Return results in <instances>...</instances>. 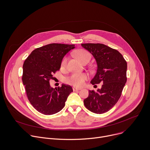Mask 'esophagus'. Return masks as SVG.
I'll return each instance as SVG.
<instances>
[{"mask_svg": "<svg viewBox=\"0 0 150 150\" xmlns=\"http://www.w3.org/2000/svg\"><path fill=\"white\" fill-rule=\"evenodd\" d=\"M81 88H76V87H73V91H79L80 90Z\"/></svg>", "mask_w": 150, "mask_h": 150, "instance_id": "esophagus-1", "label": "esophagus"}]
</instances>
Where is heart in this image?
I'll list each match as a JSON object with an SVG mask.
<instances>
[{"label": "heart", "mask_w": 150, "mask_h": 150, "mask_svg": "<svg viewBox=\"0 0 150 150\" xmlns=\"http://www.w3.org/2000/svg\"><path fill=\"white\" fill-rule=\"evenodd\" d=\"M76 57L83 63L91 59V54L87 50L80 49L75 52ZM67 63V57H64L61 62V67L65 68ZM87 75L85 74L75 73L66 79V82L75 87H81L87 79Z\"/></svg>", "instance_id": "1"}]
</instances>
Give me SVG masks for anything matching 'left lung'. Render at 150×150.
<instances>
[{
	"label": "left lung",
	"instance_id": "1",
	"mask_svg": "<svg viewBox=\"0 0 150 150\" xmlns=\"http://www.w3.org/2000/svg\"><path fill=\"white\" fill-rule=\"evenodd\" d=\"M81 46L97 62V73L91 83L96 87V84L103 83L96 92L89 91L88 97L83 100L84 105L94 113H104L113 108L121 96L127 80L126 61L117 50L105 45L86 43Z\"/></svg>",
	"mask_w": 150,
	"mask_h": 150
}]
</instances>
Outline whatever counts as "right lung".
<instances>
[{
    "label": "right lung",
    "mask_w": 150,
    "mask_h": 150,
    "mask_svg": "<svg viewBox=\"0 0 150 150\" xmlns=\"http://www.w3.org/2000/svg\"><path fill=\"white\" fill-rule=\"evenodd\" d=\"M74 48V45L49 44L34 50L24 61L23 82L29 101L38 112L46 115L59 112L73 91L65 84L53 88L49 81L60 69L63 57Z\"/></svg>",
    "instance_id": "obj_1"
}]
</instances>
